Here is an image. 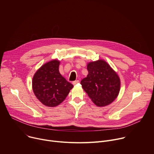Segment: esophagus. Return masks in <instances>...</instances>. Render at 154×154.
<instances>
[{"label": "esophagus", "instance_id": "1", "mask_svg": "<svg viewBox=\"0 0 154 154\" xmlns=\"http://www.w3.org/2000/svg\"><path fill=\"white\" fill-rule=\"evenodd\" d=\"M79 83V80H75V81H74L73 82H72V84L74 85H76V84H77V83Z\"/></svg>", "mask_w": 154, "mask_h": 154}]
</instances>
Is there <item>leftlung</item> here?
I'll list each match as a JSON object with an SVG mask.
<instances>
[{
  "label": "left lung",
  "mask_w": 154,
  "mask_h": 154,
  "mask_svg": "<svg viewBox=\"0 0 154 154\" xmlns=\"http://www.w3.org/2000/svg\"><path fill=\"white\" fill-rule=\"evenodd\" d=\"M88 74L81 81L84 91L97 106H105L118 97L121 80L118 74L103 60L87 64Z\"/></svg>",
  "instance_id": "obj_1"
}]
</instances>
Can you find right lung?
<instances>
[{
	"label": "right lung",
	"mask_w": 154,
	"mask_h": 154,
	"mask_svg": "<svg viewBox=\"0 0 154 154\" xmlns=\"http://www.w3.org/2000/svg\"><path fill=\"white\" fill-rule=\"evenodd\" d=\"M60 63L58 60L45 63L33 77V91L36 98L47 106L54 107L60 105L74 86L60 73Z\"/></svg>",
	"instance_id": "add662e5"
}]
</instances>
